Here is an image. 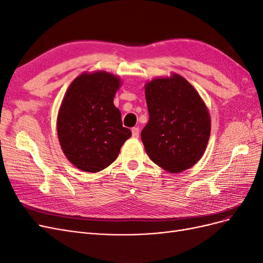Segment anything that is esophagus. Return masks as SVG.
Instances as JSON below:
<instances>
[{
    "label": "esophagus",
    "instance_id": "esophagus-1",
    "mask_svg": "<svg viewBox=\"0 0 263 263\" xmlns=\"http://www.w3.org/2000/svg\"><path fill=\"white\" fill-rule=\"evenodd\" d=\"M132 134H133L134 138H138L139 137V128H137V127H134V128L132 129Z\"/></svg>",
    "mask_w": 263,
    "mask_h": 263
}]
</instances>
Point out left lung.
<instances>
[{
    "label": "left lung",
    "instance_id": "1",
    "mask_svg": "<svg viewBox=\"0 0 263 263\" xmlns=\"http://www.w3.org/2000/svg\"><path fill=\"white\" fill-rule=\"evenodd\" d=\"M149 122L141 140L149 158L163 170L180 173L203 157L211 135L208 106L193 85L178 73L145 85Z\"/></svg>",
    "mask_w": 263,
    "mask_h": 263
}]
</instances>
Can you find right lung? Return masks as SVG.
Returning <instances> with one entry per match:
<instances>
[{"label":"right lung","instance_id":"right-lung-1","mask_svg":"<svg viewBox=\"0 0 263 263\" xmlns=\"http://www.w3.org/2000/svg\"><path fill=\"white\" fill-rule=\"evenodd\" d=\"M121 85L119 77L106 71L83 72L69 85L58 112L57 134L63 154L76 168L102 171L130 138L113 102Z\"/></svg>","mask_w":263,"mask_h":263}]
</instances>
